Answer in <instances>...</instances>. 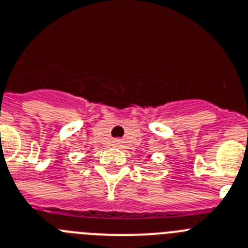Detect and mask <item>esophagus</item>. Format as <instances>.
<instances>
[{
  "label": "esophagus",
  "instance_id": "34e87169",
  "mask_svg": "<svg viewBox=\"0 0 248 248\" xmlns=\"http://www.w3.org/2000/svg\"><path fill=\"white\" fill-rule=\"evenodd\" d=\"M116 142H120V141H116Z\"/></svg>",
  "mask_w": 248,
  "mask_h": 248
}]
</instances>
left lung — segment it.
I'll return each mask as SVG.
<instances>
[{
	"label": "left lung",
	"mask_w": 248,
	"mask_h": 248,
	"mask_svg": "<svg viewBox=\"0 0 248 248\" xmlns=\"http://www.w3.org/2000/svg\"><path fill=\"white\" fill-rule=\"evenodd\" d=\"M148 158H150V156H148Z\"/></svg>",
	"instance_id": "1"
}]
</instances>
